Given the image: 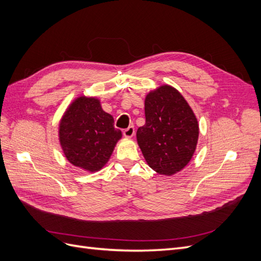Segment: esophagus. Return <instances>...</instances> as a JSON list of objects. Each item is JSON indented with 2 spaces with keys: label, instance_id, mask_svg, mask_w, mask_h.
<instances>
[{
  "label": "esophagus",
  "instance_id": "1",
  "mask_svg": "<svg viewBox=\"0 0 261 261\" xmlns=\"http://www.w3.org/2000/svg\"><path fill=\"white\" fill-rule=\"evenodd\" d=\"M134 134H135V128H134V126H129V127L123 130V135L126 138H132L134 136Z\"/></svg>",
  "mask_w": 261,
  "mask_h": 261
}]
</instances>
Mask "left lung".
Wrapping results in <instances>:
<instances>
[{"instance_id":"1","label":"left lung","mask_w":261,"mask_h":261,"mask_svg":"<svg viewBox=\"0 0 261 261\" xmlns=\"http://www.w3.org/2000/svg\"><path fill=\"white\" fill-rule=\"evenodd\" d=\"M146 124L137 130V143L152 170L173 175L192 160L199 125L185 98L172 86L163 85L145 99Z\"/></svg>"}]
</instances>
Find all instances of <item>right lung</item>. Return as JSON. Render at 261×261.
<instances>
[{
    "label": "right lung",
    "mask_w": 261,
    "mask_h": 261,
    "mask_svg": "<svg viewBox=\"0 0 261 261\" xmlns=\"http://www.w3.org/2000/svg\"><path fill=\"white\" fill-rule=\"evenodd\" d=\"M122 132L94 97L76 98L59 125V139L66 159L75 167L97 172L108 163Z\"/></svg>",
    "instance_id": "1"
}]
</instances>
